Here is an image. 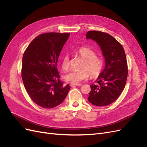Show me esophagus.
<instances>
[{
    "label": "esophagus",
    "mask_w": 147,
    "mask_h": 147,
    "mask_svg": "<svg viewBox=\"0 0 147 147\" xmlns=\"http://www.w3.org/2000/svg\"><path fill=\"white\" fill-rule=\"evenodd\" d=\"M70 85L71 87H74V86H81L82 84H73V83H71Z\"/></svg>",
    "instance_id": "34e87169"
}]
</instances>
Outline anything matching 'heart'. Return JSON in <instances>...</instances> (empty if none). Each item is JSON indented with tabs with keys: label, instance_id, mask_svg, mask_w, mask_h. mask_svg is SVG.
Masks as SVG:
<instances>
[{
	"label": "heart",
	"instance_id": "1",
	"mask_svg": "<svg viewBox=\"0 0 147 147\" xmlns=\"http://www.w3.org/2000/svg\"><path fill=\"white\" fill-rule=\"evenodd\" d=\"M77 53L83 59L82 69L73 70L64 76V80L67 82L78 84L84 80H86L90 75L96 77L100 74L104 67V61L100 57L97 56L96 52L92 48L82 47L78 49ZM62 68L67 70L70 67V59L68 55H65L61 62Z\"/></svg>",
	"mask_w": 147,
	"mask_h": 147
}]
</instances>
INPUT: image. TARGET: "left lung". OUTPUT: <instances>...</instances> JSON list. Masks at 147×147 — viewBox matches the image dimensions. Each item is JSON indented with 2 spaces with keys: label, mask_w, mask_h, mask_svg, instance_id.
Wrapping results in <instances>:
<instances>
[{
  "label": "left lung",
  "mask_w": 147,
  "mask_h": 147,
  "mask_svg": "<svg viewBox=\"0 0 147 147\" xmlns=\"http://www.w3.org/2000/svg\"><path fill=\"white\" fill-rule=\"evenodd\" d=\"M86 36L100 46L105 63L96 83L90 86L88 99L96 106L108 105L118 98L126 85L128 70L125 52L121 43L109 34L90 30Z\"/></svg>",
  "instance_id": "1"
}]
</instances>
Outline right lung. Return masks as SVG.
<instances>
[{
	"instance_id": "add662e5",
	"label": "right lung",
	"mask_w": 147,
	"mask_h": 147,
	"mask_svg": "<svg viewBox=\"0 0 147 147\" xmlns=\"http://www.w3.org/2000/svg\"><path fill=\"white\" fill-rule=\"evenodd\" d=\"M70 33L39 35L26 48L22 61L21 77L30 99L40 107L51 109L61 104L70 87L60 80L57 63Z\"/></svg>"
}]
</instances>
